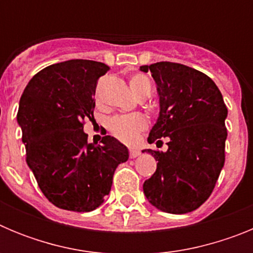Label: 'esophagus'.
I'll list each match as a JSON object with an SVG mask.
<instances>
[{
    "label": "esophagus",
    "instance_id": "34e87169",
    "mask_svg": "<svg viewBox=\"0 0 253 253\" xmlns=\"http://www.w3.org/2000/svg\"><path fill=\"white\" fill-rule=\"evenodd\" d=\"M129 154H130V158H137L138 156L140 154V152H139V149H137V148H130L129 149Z\"/></svg>",
    "mask_w": 253,
    "mask_h": 253
}]
</instances>
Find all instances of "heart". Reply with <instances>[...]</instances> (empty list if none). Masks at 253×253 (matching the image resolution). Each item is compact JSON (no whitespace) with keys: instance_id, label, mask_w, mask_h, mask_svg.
Masks as SVG:
<instances>
[{"instance_id":"b5f03b06","label":"heart","mask_w":253,"mask_h":253,"mask_svg":"<svg viewBox=\"0 0 253 253\" xmlns=\"http://www.w3.org/2000/svg\"><path fill=\"white\" fill-rule=\"evenodd\" d=\"M129 86L138 99L144 95H151L152 84L148 78L143 75H135L129 80ZM111 133L118 139L125 143H133L137 139L138 134L147 128V120L139 114L133 115L115 116L109 122Z\"/></svg>"}]
</instances>
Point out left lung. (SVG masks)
<instances>
[{
  "label": "left lung",
  "mask_w": 253,
  "mask_h": 253,
  "mask_svg": "<svg viewBox=\"0 0 253 253\" xmlns=\"http://www.w3.org/2000/svg\"><path fill=\"white\" fill-rule=\"evenodd\" d=\"M139 69L151 72L160 102L148 142L169 140L166 152L142 151L158 161L143 193L158 210L190 213L207 202L224 166L227 106L213 80L198 69L172 62Z\"/></svg>",
  "instance_id": "1"
}]
</instances>
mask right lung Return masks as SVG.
Masks as SVG:
<instances>
[{
  "label": "right lung",
  "instance_id": "add662e5",
  "mask_svg": "<svg viewBox=\"0 0 253 253\" xmlns=\"http://www.w3.org/2000/svg\"><path fill=\"white\" fill-rule=\"evenodd\" d=\"M109 67L71 59L42 69L22 92L17 124L26 162L51 204L72 211H92L104 203L128 148L106 135L87 143L84 118H93L95 88Z\"/></svg>",
  "mask_w": 253,
  "mask_h": 253
}]
</instances>
